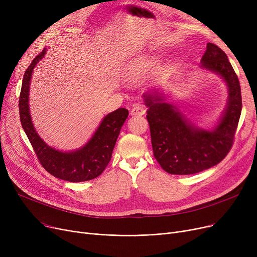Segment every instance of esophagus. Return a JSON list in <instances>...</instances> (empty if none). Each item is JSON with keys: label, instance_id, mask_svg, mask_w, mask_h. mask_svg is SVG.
Masks as SVG:
<instances>
[{"label": "esophagus", "instance_id": "34e87169", "mask_svg": "<svg viewBox=\"0 0 257 257\" xmlns=\"http://www.w3.org/2000/svg\"><path fill=\"white\" fill-rule=\"evenodd\" d=\"M131 115H144L146 113V109L143 106H134L131 109Z\"/></svg>", "mask_w": 257, "mask_h": 257}]
</instances>
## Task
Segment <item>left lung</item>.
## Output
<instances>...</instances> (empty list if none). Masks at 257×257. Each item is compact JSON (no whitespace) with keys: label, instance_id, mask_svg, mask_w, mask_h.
<instances>
[{"label":"left lung","instance_id":"left-lung-1","mask_svg":"<svg viewBox=\"0 0 257 257\" xmlns=\"http://www.w3.org/2000/svg\"><path fill=\"white\" fill-rule=\"evenodd\" d=\"M200 69L219 75L227 86L228 99L217 124L202 128L188 119L159 88L143 94L148 107L154 157L173 175H191L209 169L230 151L241 112V94L237 76L226 54L211 43L206 46Z\"/></svg>","mask_w":257,"mask_h":257}]
</instances>
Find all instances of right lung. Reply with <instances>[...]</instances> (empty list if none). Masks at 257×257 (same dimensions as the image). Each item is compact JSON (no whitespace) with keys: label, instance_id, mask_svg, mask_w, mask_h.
<instances>
[{"label":"right lung","instance_id":"1","mask_svg":"<svg viewBox=\"0 0 257 257\" xmlns=\"http://www.w3.org/2000/svg\"><path fill=\"white\" fill-rule=\"evenodd\" d=\"M47 53L40 52L25 72L20 94V116L22 127L29 139L39 163L54 177L70 181L82 182L97 178L111 159L120 128L128 117L126 108L105 115L88 142L74 151H61L49 146L33 125L29 107V92L33 70Z\"/></svg>","mask_w":257,"mask_h":257}]
</instances>
